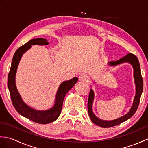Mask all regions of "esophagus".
Returning a JSON list of instances; mask_svg holds the SVG:
<instances>
[{
    "label": "esophagus",
    "mask_w": 148,
    "mask_h": 148,
    "mask_svg": "<svg viewBox=\"0 0 148 148\" xmlns=\"http://www.w3.org/2000/svg\"><path fill=\"white\" fill-rule=\"evenodd\" d=\"M79 80L80 81H82V82H84V83H87L89 81L90 77L88 76V75H86L85 74H82L79 76Z\"/></svg>",
    "instance_id": "esophagus-1"
}]
</instances>
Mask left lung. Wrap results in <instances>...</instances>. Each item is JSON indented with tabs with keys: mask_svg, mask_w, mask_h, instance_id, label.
I'll return each mask as SVG.
<instances>
[{
	"mask_svg": "<svg viewBox=\"0 0 148 148\" xmlns=\"http://www.w3.org/2000/svg\"><path fill=\"white\" fill-rule=\"evenodd\" d=\"M124 62L130 63V64L132 65L134 69V78L135 83H136V96H135L132 107L130 111L128 112L127 114L122 116L121 118H119L112 121L102 120V119H100L97 117H96V116L94 115L92 111V106L93 101L94 93L93 90H90L88 97V114L91 118V120H92L94 123L99 125L100 127L110 128L116 126V125L121 124V123L127 121V119L130 118L132 116L135 114V112H136L138 108V106H139L141 94H142L143 90V79L142 76H141L139 62V60H138L137 56L136 55H134V54H132V53H128L127 55H125L124 57L120 58L118 60L109 62V65L111 66H115Z\"/></svg>",
	"mask_w": 148,
	"mask_h": 148,
	"instance_id": "obj_1",
	"label": "left lung"
}]
</instances>
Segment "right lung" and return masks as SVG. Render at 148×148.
Listing matches in <instances>:
<instances>
[{"label": "right lung", "mask_w": 148, "mask_h": 148, "mask_svg": "<svg viewBox=\"0 0 148 148\" xmlns=\"http://www.w3.org/2000/svg\"><path fill=\"white\" fill-rule=\"evenodd\" d=\"M47 40L43 38H37L29 40L24 45L20 46L14 53L8 77V86L11 95V101L14 108L18 113L24 117L39 124H47L55 121L60 114L64 97L69 90L78 81L77 77L64 81L59 86L56 96V101L51 109L46 111H36L30 108L21 100L15 84V76L17 67L22 55L30 48L31 45H47Z\"/></svg>", "instance_id": "add662e5"}]
</instances>
